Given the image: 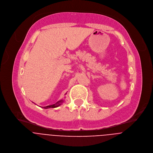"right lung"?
Here are the masks:
<instances>
[{"label":"right lung","instance_id":"right-lung-1","mask_svg":"<svg viewBox=\"0 0 153 153\" xmlns=\"http://www.w3.org/2000/svg\"><path fill=\"white\" fill-rule=\"evenodd\" d=\"M65 100L64 99H61L59 101H57L56 103L53 104V105H48V106H40L44 109H48V108H57V107H59V106H60L63 102H64ZM35 105H36V103H35Z\"/></svg>","mask_w":153,"mask_h":153}]
</instances>
